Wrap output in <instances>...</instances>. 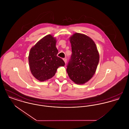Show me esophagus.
<instances>
[{
	"label": "esophagus",
	"mask_w": 129,
	"mask_h": 129,
	"mask_svg": "<svg viewBox=\"0 0 129 129\" xmlns=\"http://www.w3.org/2000/svg\"><path fill=\"white\" fill-rule=\"evenodd\" d=\"M63 60H64V61L65 63H66V62H67V59L66 58H63Z\"/></svg>",
	"instance_id": "34e87169"
}]
</instances>
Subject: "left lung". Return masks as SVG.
<instances>
[{
  "instance_id": "8db88e82",
  "label": "left lung",
  "mask_w": 129,
  "mask_h": 129,
  "mask_svg": "<svg viewBox=\"0 0 129 129\" xmlns=\"http://www.w3.org/2000/svg\"><path fill=\"white\" fill-rule=\"evenodd\" d=\"M72 55L67 72L74 83L83 85L91 79L99 62V53L92 39L85 34L75 33L69 38Z\"/></svg>"
}]
</instances>
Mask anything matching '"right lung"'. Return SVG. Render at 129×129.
Segmentation results:
<instances>
[{
	"label": "right lung",
	"mask_w": 129,
	"mask_h": 129,
	"mask_svg": "<svg viewBox=\"0 0 129 129\" xmlns=\"http://www.w3.org/2000/svg\"><path fill=\"white\" fill-rule=\"evenodd\" d=\"M55 37L49 34L43 38L31 48L28 62L31 73L37 80L43 82L53 77L57 69L65 62L57 56L58 50Z\"/></svg>",
	"instance_id": "obj_1"
}]
</instances>
